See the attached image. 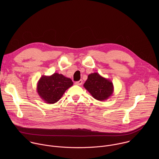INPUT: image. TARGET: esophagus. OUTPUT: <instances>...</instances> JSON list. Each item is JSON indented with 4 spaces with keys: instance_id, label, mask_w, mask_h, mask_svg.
<instances>
[{
    "instance_id": "obj_1",
    "label": "esophagus",
    "mask_w": 159,
    "mask_h": 159,
    "mask_svg": "<svg viewBox=\"0 0 159 159\" xmlns=\"http://www.w3.org/2000/svg\"><path fill=\"white\" fill-rule=\"evenodd\" d=\"M82 83H83L82 80H80L77 81V82H75V85H80L82 84Z\"/></svg>"
}]
</instances>
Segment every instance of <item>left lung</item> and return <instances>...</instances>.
<instances>
[{"mask_svg": "<svg viewBox=\"0 0 159 159\" xmlns=\"http://www.w3.org/2000/svg\"><path fill=\"white\" fill-rule=\"evenodd\" d=\"M84 87L94 99L100 101L107 100L114 92L112 82L97 72L88 75Z\"/></svg>", "mask_w": 159, "mask_h": 159, "instance_id": "obj_1", "label": "left lung"}]
</instances>
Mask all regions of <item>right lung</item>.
I'll return each instance as SVG.
<instances>
[{"mask_svg":"<svg viewBox=\"0 0 159 159\" xmlns=\"http://www.w3.org/2000/svg\"><path fill=\"white\" fill-rule=\"evenodd\" d=\"M73 84L70 78L58 73L50 76L42 75L37 84V93L46 103L54 104L61 99Z\"/></svg>","mask_w":159,"mask_h":159,"instance_id":"add662e5","label":"right lung"}]
</instances>
